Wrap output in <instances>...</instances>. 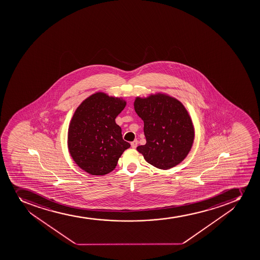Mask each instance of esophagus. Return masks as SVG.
Instances as JSON below:
<instances>
[{
  "label": "esophagus",
  "mask_w": 260,
  "mask_h": 260,
  "mask_svg": "<svg viewBox=\"0 0 260 260\" xmlns=\"http://www.w3.org/2000/svg\"><path fill=\"white\" fill-rule=\"evenodd\" d=\"M131 145H132V148H137L138 142H137V140H135V141H133V142L131 143Z\"/></svg>",
  "instance_id": "obj_1"
}]
</instances>
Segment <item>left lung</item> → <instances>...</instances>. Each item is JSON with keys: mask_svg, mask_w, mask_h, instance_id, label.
Masks as SVG:
<instances>
[{"mask_svg": "<svg viewBox=\"0 0 260 260\" xmlns=\"http://www.w3.org/2000/svg\"><path fill=\"white\" fill-rule=\"evenodd\" d=\"M136 113L144 122L147 143L137 147L145 160L160 170H170L187 157L195 128L187 109L169 94L152 93L135 99Z\"/></svg>", "mask_w": 260, "mask_h": 260, "instance_id": "left-lung-1", "label": "left lung"}]
</instances>
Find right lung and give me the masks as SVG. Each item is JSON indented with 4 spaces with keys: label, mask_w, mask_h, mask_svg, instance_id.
<instances>
[{
    "label": "right lung",
    "mask_w": 260,
    "mask_h": 260,
    "mask_svg": "<svg viewBox=\"0 0 260 260\" xmlns=\"http://www.w3.org/2000/svg\"><path fill=\"white\" fill-rule=\"evenodd\" d=\"M123 98L98 91L80 103L68 131V148L75 164L92 175L112 172L131 147L115 118L125 108Z\"/></svg>",
    "instance_id": "1"
}]
</instances>
